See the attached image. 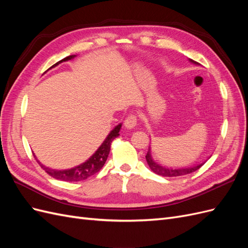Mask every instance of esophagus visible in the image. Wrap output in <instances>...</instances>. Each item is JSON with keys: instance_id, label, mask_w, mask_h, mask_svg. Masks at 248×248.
I'll use <instances>...</instances> for the list:
<instances>
[{"instance_id": "esophagus-1", "label": "esophagus", "mask_w": 248, "mask_h": 248, "mask_svg": "<svg viewBox=\"0 0 248 248\" xmlns=\"http://www.w3.org/2000/svg\"><path fill=\"white\" fill-rule=\"evenodd\" d=\"M137 123H138V117L136 115L131 114V115H129L128 117L125 119L124 125H125L126 128L131 129V128H133V127L137 126Z\"/></svg>"}]
</instances>
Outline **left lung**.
<instances>
[{
    "mask_svg": "<svg viewBox=\"0 0 248 248\" xmlns=\"http://www.w3.org/2000/svg\"><path fill=\"white\" fill-rule=\"evenodd\" d=\"M189 61L193 64H198L197 62H194L193 60L189 59ZM146 160L149 164L150 169L152 170V171H154L155 174L162 176V177H178V176H184L187 174H191V172L198 170L202 164L205 162H202L201 164H198V166H194V167H190V168H182V169H170V168H166V167H162L160 166L159 163H157L153 160L152 156H151V151H150V148H149V151L146 155Z\"/></svg>",
    "mask_w": 248,
    "mask_h": 248,
    "instance_id": "left-lung-1",
    "label": "left lung"
}]
</instances>
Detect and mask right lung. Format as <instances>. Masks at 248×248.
I'll list each match as a JSON object with an SVG mask.
<instances>
[{"mask_svg":"<svg viewBox=\"0 0 248 248\" xmlns=\"http://www.w3.org/2000/svg\"><path fill=\"white\" fill-rule=\"evenodd\" d=\"M74 57H76V55L64 58L63 60H61V61H59L55 65H52L51 68L52 67L59 65L60 63L73 59ZM121 126H122V124L117 125L115 128L109 132L107 139L104 140L102 145L98 149H97V151L91 157H90V158L86 162L79 164V166H78L76 168L70 169V170H51L49 168L44 167L43 164H40V162L38 160L37 161L39 162L41 168L52 178L58 179V180H62V181H67V182L82 181V180H86L89 177L95 175L96 172H98L101 170V168L104 166V163H106V161L108 159V156L110 151L111 141L114 140L117 137H119V131H120V129H121Z\"/></svg>","mask_w":248,"mask_h":248,"instance_id":"right-lung-1","label":"right lung"}]
</instances>
